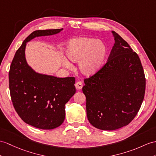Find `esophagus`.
Masks as SVG:
<instances>
[{
  "label": "esophagus",
  "mask_w": 156,
  "mask_h": 156,
  "mask_svg": "<svg viewBox=\"0 0 156 156\" xmlns=\"http://www.w3.org/2000/svg\"><path fill=\"white\" fill-rule=\"evenodd\" d=\"M75 87L77 90H81L83 87V84L81 81H78L75 83Z\"/></svg>",
  "instance_id": "34e87169"
}]
</instances>
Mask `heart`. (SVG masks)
I'll return each mask as SVG.
<instances>
[{"label":"heart","instance_id":"1","mask_svg":"<svg viewBox=\"0 0 156 156\" xmlns=\"http://www.w3.org/2000/svg\"><path fill=\"white\" fill-rule=\"evenodd\" d=\"M66 54L71 62H79V71L83 75L90 77L97 73L104 66L107 57V48L98 40L79 37L68 43ZM63 63L66 67H72V64L66 59H63Z\"/></svg>","mask_w":156,"mask_h":156}]
</instances>
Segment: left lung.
<instances>
[{
	"instance_id": "1",
	"label": "left lung",
	"mask_w": 156,
	"mask_h": 156,
	"mask_svg": "<svg viewBox=\"0 0 156 156\" xmlns=\"http://www.w3.org/2000/svg\"><path fill=\"white\" fill-rule=\"evenodd\" d=\"M115 43L107 63L84 80L87 115L94 127L115 130L126 126L141 107L145 75L138 54L115 31Z\"/></svg>"
}]
</instances>
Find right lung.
<instances>
[{"label":"right lung","instance_id":"add662e5","mask_svg":"<svg viewBox=\"0 0 156 156\" xmlns=\"http://www.w3.org/2000/svg\"><path fill=\"white\" fill-rule=\"evenodd\" d=\"M62 30L30 34L16 51L10 68L9 88L15 111L24 122L43 130H51L63 122L66 104L76 91L75 79L37 73L26 62L25 49L34 37L54 35Z\"/></svg>","mask_w":156,"mask_h":156}]
</instances>
